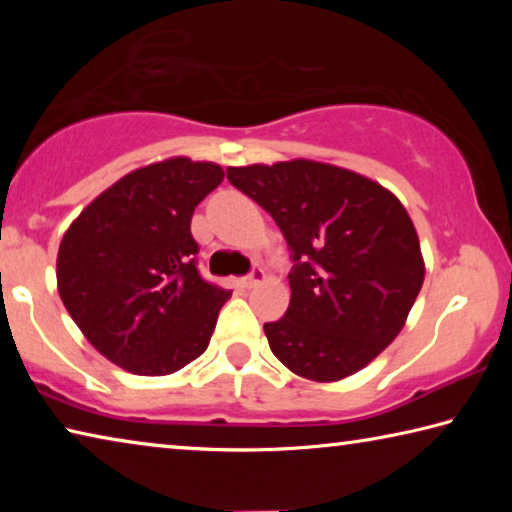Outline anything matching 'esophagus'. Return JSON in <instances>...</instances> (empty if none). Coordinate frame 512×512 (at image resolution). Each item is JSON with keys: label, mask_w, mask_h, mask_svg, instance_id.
Returning <instances> with one entry per match:
<instances>
[{"label": "esophagus", "mask_w": 512, "mask_h": 512, "mask_svg": "<svg viewBox=\"0 0 512 512\" xmlns=\"http://www.w3.org/2000/svg\"><path fill=\"white\" fill-rule=\"evenodd\" d=\"M262 282H266V273H264V268H255L253 273H250L248 277H241L239 280V284L244 289H255L257 284H262Z\"/></svg>", "instance_id": "1"}]
</instances>
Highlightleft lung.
Masks as SVG:
<instances>
[{"instance_id":"8db88e82","label":"left lung","mask_w":512,"mask_h":512,"mask_svg":"<svg viewBox=\"0 0 512 512\" xmlns=\"http://www.w3.org/2000/svg\"><path fill=\"white\" fill-rule=\"evenodd\" d=\"M228 180L273 216L293 250L287 314L264 325L296 375L339 381L377 359L424 282L420 239L393 192L316 160L228 167Z\"/></svg>"}]
</instances>
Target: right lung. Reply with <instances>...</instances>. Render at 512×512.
<instances>
[{
  "mask_svg": "<svg viewBox=\"0 0 512 512\" xmlns=\"http://www.w3.org/2000/svg\"><path fill=\"white\" fill-rule=\"evenodd\" d=\"M223 169L178 155L101 192L65 230L58 293L85 339L133 375H171L201 357L232 291L196 271L192 214Z\"/></svg>",
  "mask_w": 512,
  "mask_h": 512,
  "instance_id": "right-lung-1",
  "label": "right lung"
}]
</instances>
